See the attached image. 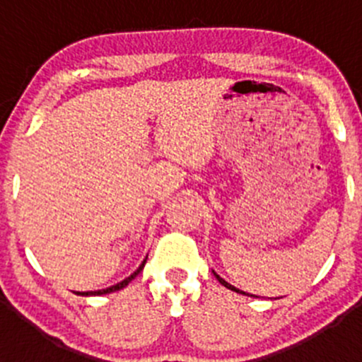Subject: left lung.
<instances>
[{
    "label": "left lung",
    "instance_id": "1",
    "mask_svg": "<svg viewBox=\"0 0 362 362\" xmlns=\"http://www.w3.org/2000/svg\"><path fill=\"white\" fill-rule=\"evenodd\" d=\"M214 275H215V276H217V280H218V282H221V284H222V286H224V287H228V289L235 291V293H240V294H247V293H243V291H240V289H236V287H233V286H231V284H228V282H226V280H224V279H221V276H218V275H217V273H214ZM255 298H257V296H255Z\"/></svg>",
    "mask_w": 362,
    "mask_h": 362
}]
</instances>
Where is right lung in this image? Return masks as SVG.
<instances>
[{"label": "right lung", "instance_id": "obj_1", "mask_svg": "<svg viewBox=\"0 0 362 362\" xmlns=\"http://www.w3.org/2000/svg\"><path fill=\"white\" fill-rule=\"evenodd\" d=\"M145 262H147V259H144V262H141V264H140V268H138L136 272L133 273V275H129V276H127V279H124L122 282L115 284V286H112V287H107V289H101V291H89V293H78V294H82V296H100V294H108V293H115V291H120V289H122V287H126L127 284H129L131 280H133L134 276H136L138 273L141 272V269H144Z\"/></svg>", "mask_w": 362, "mask_h": 362}]
</instances>
